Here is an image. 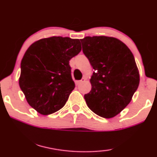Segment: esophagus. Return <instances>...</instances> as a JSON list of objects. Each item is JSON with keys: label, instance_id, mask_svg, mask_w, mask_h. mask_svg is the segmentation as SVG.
<instances>
[{"label": "esophagus", "instance_id": "esophagus-1", "mask_svg": "<svg viewBox=\"0 0 157 157\" xmlns=\"http://www.w3.org/2000/svg\"><path fill=\"white\" fill-rule=\"evenodd\" d=\"M85 81H86V78H83L81 79V80H80V81H75V83H76V86H78V85L80 84V83H83V82H84Z\"/></svg>", "mask_w": 157, "mask_h": 157}]
</instances>
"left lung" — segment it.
Listing matches in <instances>:
<instances>
[{"label":"left lung","mask_w":157,"mask_h":157,"mask_svg":"<svg viewBox=\"0 0 157 157\" xmlns=\"http://www.w3.org/2000/svg\"><path fill=\"white\" fill-rule=\"evenodd\" d=\"M83 52L94 69L91 90L84 95L91 111L105 118L121 113L131 101L140 82L132 52L118 39L106 36L81 40Z\"/></svg>","instance_id":"obj_1"}]
</instances>
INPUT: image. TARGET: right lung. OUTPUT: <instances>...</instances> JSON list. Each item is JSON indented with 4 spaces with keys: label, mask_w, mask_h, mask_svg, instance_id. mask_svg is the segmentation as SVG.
I'll use <instances>...</instances> for the list:
<instances>
[{
    "label": "right lung",
    "mask_w": 157,
    "mask_h": 157,
    "mask_svg": "<svg viewBox=\"0 0 157 157\" xmlns=\"http://www.w3.org/2000/svg\"><path fill=\"white\" fill-rule=\"evenodd\" d=\"M81 50L80 40L50 36L34 42L21 62L19 86L29 105L41 115L66 105L75 88L69 60Z\"/></svg>",
    "instance_id": "1"
}]
</instances>
